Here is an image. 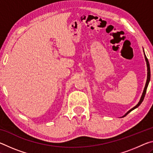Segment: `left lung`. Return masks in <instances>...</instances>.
<instances>
[{
  "label": "left lung",
  "mask_w": 153,
  "mask_h": 153,
  "mask_svg": "<svg viewBox=\"0 0 153 153\" xmlns=\"http://www.w3.org/2000/svg\"><path fill=\"white\" fill-rule=\"evenodd\" d=\"M143 51H144V58H145V61H146V66H147V79H146V84H145V86H144V90H143V92H142V96H141V98L140 99L139 102L138 104H137L135 107H133L132 108H131L130 110H129L128 112H127L125 115H124L123 117H124V116H126L128 115V114L129 113H130L131 111H133L135 109V108H136L137 107H138L140 105L141 103L142 102V101H143L144 100V98L145 97V94H146V89H147V87H148L149 86V82H150V79H151V69H150V65H149V62L148 61V59L146 58V55H145L144 53V48H143Z\"/></svg>",
  "instance_id": "left-lung-1"
}]
</instances>
